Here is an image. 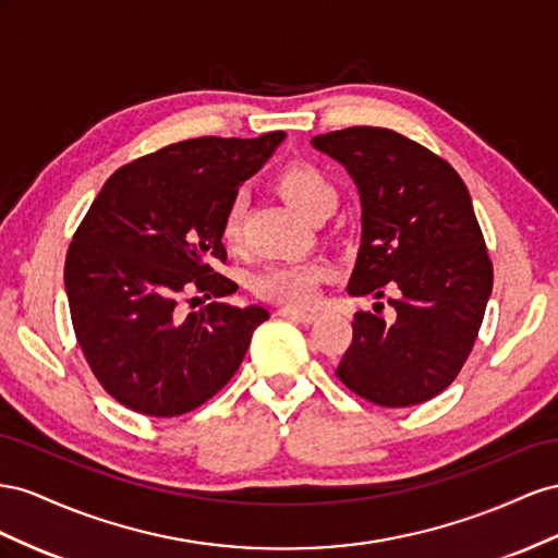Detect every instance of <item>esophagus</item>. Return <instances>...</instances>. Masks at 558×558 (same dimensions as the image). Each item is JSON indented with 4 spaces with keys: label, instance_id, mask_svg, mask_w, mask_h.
<instances>
[{
    "label": "esophagus",
    "instance_id": "1",
    "mask_svg": "<svg viewBox=\"0 0 558 558\" xmlns=\"http://www.w3.org/2000/svg\"><path fill=\"white\" fill-rule=\"evenodd\" d=\"M282 317H288L292 323H301V325H313L317 320V313L313 311H299V308H290V306H282L278 311Z\"/></svg>",
    "mask_w": 558,
    "mask_h": 558
}]
</instances>
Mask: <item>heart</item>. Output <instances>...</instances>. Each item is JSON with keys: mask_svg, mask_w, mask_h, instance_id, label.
<instances>
[{"mask_svg": "<svg viewBox=\"0 0 558 558\" xmlns=\"http://www.w3.org/2000/svg\"><path fill=\"white\" fill-rule=\"evenodd\" d=\"M276 186L306 219L320 213H331L337 205V189L327 174L306 161H294L276 174ZM221 241L235 245L243 235V201L233 198L219 225ZM325 276L323 266L315 264H270L252 278V290L259 296L282 301V304L304 306L315 296V288Z\"/></svg>", "mask_w": 558, "mask_h": 558, "instance_id": "heart-1", "label": "heart"}]
</instances>
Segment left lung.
I'll return each mask as SVG.
<instances>
[{"mask_svg":"<svg viewBox=\"0 0 558 558\" xmlns=\"http://www.w3.org/2000/svg\"><path fill=\"white\" fill-rule=\"evenodd\" d=\"M311 142L360 191L362 243L348 294L397 290L390 317L355 313L337 376L378 407L433 400L463 369L493 290L470 191L444 158L388 129L353 125Z\"/></svg>","mask_w":558,"mask_h":558,"instance_id":"left-lung-1","label":"left lung"}]
</instances>
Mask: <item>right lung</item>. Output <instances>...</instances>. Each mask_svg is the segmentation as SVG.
Segmentation results:
<instances>
[{
    "mask_svg": "<svg viewBox=\"0 0 558 558\" xmlns=\"http://www.w3.org/2000/svg\"><path fill=\"white\" fill-rule=\"evenodd\" d=\"M282 140H184L119 168L93 201L68 250L65 290L88 367L119 404L182 416L241 367L268 311L217 301L238 290L213 268L227 262L219 225ZM189 291L216 301L184 314Z\"/></svg>",
    "mask_w": 558,
    "mask_h": 558,
    "instance_id": "obj_1",
    "label": "right lung"
}]
</instances>
